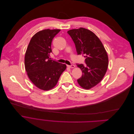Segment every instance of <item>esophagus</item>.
<instances>
[{
  "label": "esophagus",
  "mask_w": 134,
  "mask_h": 134,
  "mask_svg": "<svg viewBox=\"0 0 134 134\" xmlns=\"http://www.w3.org/2000/svg\"><path fill=\"white\" fill-rule=\"evenodd\" d=\"M67 66H68V68H74L75 67V65H73V64H71V65H68Z\"/></svg>",
  "instance_id": "esophagus-1"
}]
</instances>
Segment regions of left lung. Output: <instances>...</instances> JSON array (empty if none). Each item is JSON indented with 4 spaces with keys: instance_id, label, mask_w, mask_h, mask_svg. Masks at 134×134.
I'll return each instance as SVG.
<instances>
[{
    "instance_id": "obj_1",
    "label": "left lung",
    "mask_w": 134,
    "mask_h": 134,
    "mask_svg": "<svg viewBox=\"0 0 134 134\" xmlns=\"http://www.w3.org/2000/svg\"><path fill=\"white\" fill-rule=\"evenodd\" d=\"M68 33L75 44L77 55L85 58L86 65L76 64L82 72L77 82L83 88L90 89L101 81L107 70V53L100 40L91 31L81 27L71 30Z\"/></svg>"
}]
</instances>
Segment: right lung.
<instances>
[{"label": "right lung", "mask_w": 134, "mask_h": 134, "mask_svg": "<svg viewBox=\"0 0 134 134\" xmlns=\"http://www.w3.org/2000/svg\"><path fill=\"white\" fill-rule=\"evenodd\" d=\"M60 30H44L31 38L25 56V67L31 81L40 89L49 90L54 88L66 69L64 64L49 58L52 52V41Z\"/></svg>", "instance_id": "right-lung-1"}]
</instances>
